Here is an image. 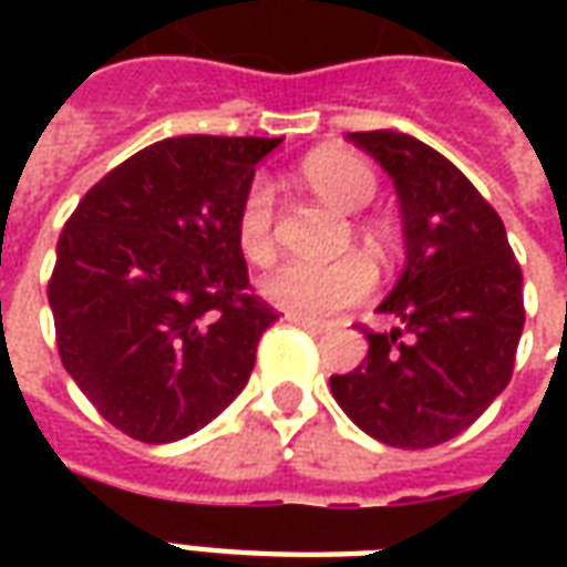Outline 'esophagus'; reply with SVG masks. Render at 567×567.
I'll return each mask as SVG.
<instances>
[{
	"label": "esophagus",
	"mask_w": 567,
	"mask_h": 567,
	"mask_svg": "<svg viewBox=\"0 0 567 567\" xmlns=\"http://www.w3.org/2000/svg\"><path fill=\"white\" fill-rule=\"evenodd\" d=\"M285 319L291 321V324H297V328H303V331L309 333H328L331 331V324H324V321H316V319H309V316H300V312H285Z\"/></svg>",
	"instance_id": "esophagus-1"
}]
</instances>
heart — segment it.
Wrapping results in <instances>:
<instances>
[{"label": "heart", "mask_w": 567, "mask_h": 567, "mask_svg": "<svg viewBox=\"0 0 567 567\" xmlns=\"http://www.w3.org/2000/svg\"><path fill=\"white\" fill-rule=\"evenodd\" d=\"M303 185L337 212H361L368 209L380 182L377 173L364 157H358L352 151H316L312 157L300 166ZM236 248L243 251V258L251 264H267L276 251V203L267 182H255L246 187V194L239 199L234 221ZM368 246L380 248L382 234L377 227L364 230ZM373 267L361 255H346L333 264H300L288 260L279 264L260 279V295L270 303L309 319H328L333 312L346 307H355L373 291Z\"/></svg>", "instance_id": "1"}]
</instances>
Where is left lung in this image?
I'll list each match as a JSON object with an SVG mask.
<instances>
[{"label":"left lung","mask_w":567,"mask_h":567,"mask_svg":"<svg viewBox=\"0 0 567 567\" xmlns=\"http://www.w3.org/2000/svg\"><path fill=\"white\" fill-rule=\"evenodd\" d=\"M392 175L404 218L406 264L364 331L368 358L331 377V394L364 434L427 450L474 425L513 377L523 337V270L498 212L458 166L394 130L349 133Z\"/></svg>","instance_id":"1"}]
</instances>
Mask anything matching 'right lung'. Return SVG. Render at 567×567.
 Returning a JSON list of instances; mask_svg holds the SVG:
<instances>
[{"label": "right lung", "mask_w": 567, "mask_h": 567, "mask_svg": "<svg viewBox=\"0 0 567 567\" xmlns=\"http://www.w3.org/2000/svg\"><path fill=\"white\" fill-rule=\"evenodd\" d=\"M282 140L154 142L84 194L56 243L48 303L63 368L142 443L194 434L246 389L279 319L248 291L236 209Z\"/></svg>", "instance_id": "1"}]
</instances>
